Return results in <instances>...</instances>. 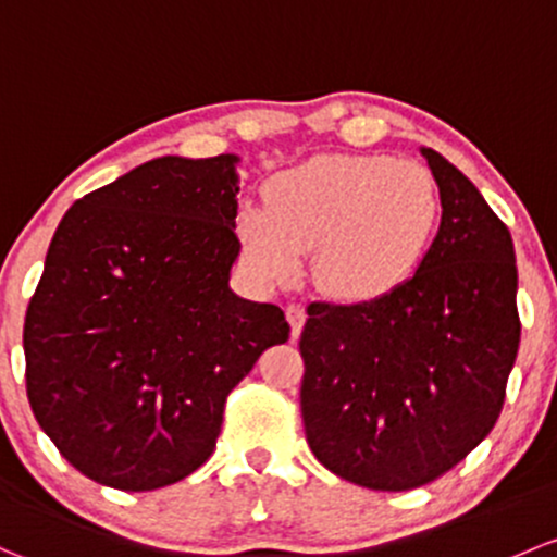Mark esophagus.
I'll return each instance as SVG.
<instances>
[{
  "mask_svg": "<svg viewBox=\"0 0 557 557\" xmlns=\"http://www.w3.org/2000/svg\"><path fill=\"white\" fill-rule=\"evenodd\" d=\"M285 314H288V323H290V336H298L304 327V320H307V309H304V304H288L285 307Z\"/></svg>",
  "mask_w": 557,
  "mask_h": 557,
  "instance_id": "34e87169",
  "label": "esophagus"
}]
</instances>
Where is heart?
<instances>
[{
	"label": "heart",
	"mask_w": 557,
	"mask_h": 557,
	"mask_svg": "<svg viewBox=\"0 0 557 557\" xmlns=\"http://www.w3.org/2000/svg\"><path fill=\"white\" fill-rule=\"evenodd\" d=\"M441 219L435 175L382 154H320L269 181L267 205L237 213L243 253L263 280H285L314 248L325 294L373 301L424 261Z\"/></svg>",
	"instance_id": "heart-1"
}]
</instances>
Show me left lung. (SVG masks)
<instances>
[{"mask_svg": "<svg viewBox=\"0 0 557 557\" xmlns=\"http://www.w3.org/2000/svg\"><path fill=\"white\" fill-rule=\"evenodd\" d=\"M421 154L443 205L424 261L373 301H312L298 342L309 448L371 491L454 470L494 430L520 344L510 230L446 157Z\"/></svg>", "mask_w": 557, "mask_h": 557, "instance_id": "1", "label": "left lung"}]
</instances>
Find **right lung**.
<instances>
[{"label":"right lung","instance_id":"1","mask_svg":"<svg viewBox=\"0 0 557 557\" xmlns=\"http://www.w3.org/2000/svg\"><path fill=\"white\" fill-rule=\"evenodd\" d=\"M234 154L160 157L77 200L26 309V395L82 475L154 491L213 454L230 392L288 342L274 304L230 290Z\"/></svg>","mask_w":557,"mask_h":557}]
</instances>
